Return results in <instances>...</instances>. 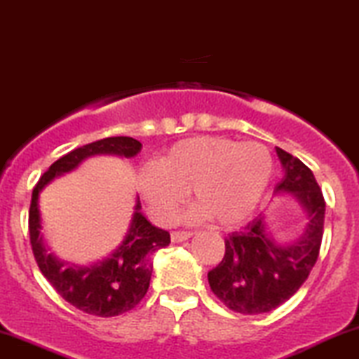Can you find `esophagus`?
<instances>
[{
	"label": "esophagus",
	"instance_id": "obj_1",
	"mask_svg": "<svg viewBox=\"0 0 359 359\" xmlns=\"http://www.w3.org/2000/svg\"><path fill=\"white\" fill-rule=\"evenodd\" d=\"M191 236L192 232H187V231H175L170 234L172 243H184V241H187Z\"/></svg>",
	"mask_w": 359,
	"mask_h": 359
}]
</instances>
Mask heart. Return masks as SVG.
I'll list each match as a JSON object with an SVG mask.
<instances>
[{"label":"heart","instance_id":"obj_1","mask_svg":"<svg viewBox=\"0 0 359 359\" xmlns=\"http://www.w3.org/2000/svg\"><path fill=\"white\" fill-rule=\"evenodd\" d=\"M273 170L266 145L202 135L177 142L161 162L142 167L138 189L158 222L174 221L192 189L197 205L189 219L212 217L217 226L234 227L256 210Z\"/></svg>","mask_w":359,"mask_h":359}]
</instances>
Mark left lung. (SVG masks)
<instances>
[{
  "instance_id": "1",
  "label": "left lung",
  "mask_w": 359,
  "mask_h": 359,
  "mask_svg": "<svg viewBox=\"0 0 359 359\" xmlns=\"http://www.w3.org/2000/svg\"><path fill=\"white\" fill-rule=\"evenodd\" d=\"M284 167L278 192L294 194L308 215L304 234L283 245L267 234L264 215L226 237L222 261L209 271L219 301L241 314L269 313L296 294L319 256L325 227V197L313 172L299 158L276 147Z\"/></svg>"
}]
</instances>
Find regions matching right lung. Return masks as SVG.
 I'll use <instances>...</instances> for the list:
<instances>
[{
	"label": "right lung",
	"mask_w": 359,
	"mask_h": 359,
	"mask_svg": "<svg viewBox=\"0 0 359 359\" xmlns=\"http://www.w3.org/2000/svg\"><path fill=\"white\" fill-rule=\"evenodd\" d=\"M140 149V142L132 137H107L79 147L51 163L33 189L28 229L34 261L41 274L67 303L92 316H118L133 309L144 299L154 271V254L170 244V234L147 221L140 214V201H137L130 229L123 243L110 257L92 266L67 264L53 254H48L43 244L38 196L50 180L79 167L86 157L114 154L130 158L135 157Z\"/></svg>",
	"instance_id": "add662e5"
}]
</instances>
